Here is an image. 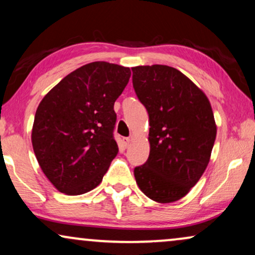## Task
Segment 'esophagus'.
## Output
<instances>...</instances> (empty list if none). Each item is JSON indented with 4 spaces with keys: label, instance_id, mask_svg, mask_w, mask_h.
Listing matches in <instances>:
<instances>
[{
    "label": "esophagus",
    "instance_id": "esophagus-1",
    "mask_svg": "<svg viewBox=\"0 0 255 255\" xmlns=\"http://www.w3.org/2000/svg\"><path fill=\"white\" fill-rule=\"evenodd\" d=\"M130 142H131V139L130 138H123L124 147H128V146H130Z\"/></svg>",
    "mask_w": 255,
    "mask_h": 255
}]
</instances>
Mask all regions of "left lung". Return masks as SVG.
Listing matches in <instances>:
<instances>
[{
  "label": "left lung",
  "mask_w": 255,
  "mask_h": 255,
  "mask_svg": "<svg viewBox=\"0 0 255 255\" xmlns=\"http://www.w3.org/2000/svg\"><path fill=\"white\" fill-rule=\"evenodd\" d=\"M131 69L134 92L149 118V155L134 168L135 182L151 200L172 203L189 193L210 161L217 134L210 101L176 68Z\"/></svg>",
  "instance_id": "obj_1"
}]
</instances>
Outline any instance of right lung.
<instances>
[{
	"label": "right lung",
	"mask_w": 255,
	"mask_h": 255,
	"mask_svg": "<svg viewBox=\"0 0 255 255\" xmlns=\"http://www.w3.org/2000/svg\"><path fill=\"white\" fill-rule=\"evenodd\" d=\"M130 76L128 67L90 62L69 73L41 100L31 141L41 170L60 193L75 196L102 182L118 153L114 104Z\"/></svg>",
	"instance_id": "obj_1"
}]
</instances>
